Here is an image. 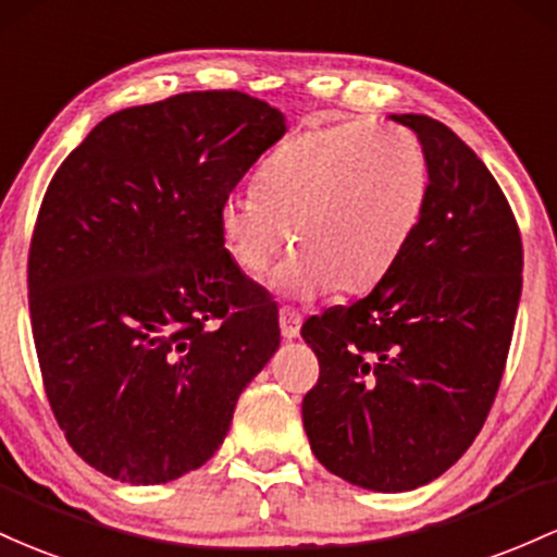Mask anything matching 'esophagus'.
<instances>
[{
	"label": "esophagus",
	"mask_w": 557,
	"mask_h": 557,
	"mask_svg": "<svg viewBox=\"0 0 557 557\" xmlns=\"http://www.w3.org/2000/svg\"><path fill=\"white\" fill-rule=\"evenodd\" d=\"M278 326H281V336H284V339H297L299 326H302V315L292 308H281L278 310Z\"/></svg>",
	"instance_id": "obj_1"
}]
</instances>
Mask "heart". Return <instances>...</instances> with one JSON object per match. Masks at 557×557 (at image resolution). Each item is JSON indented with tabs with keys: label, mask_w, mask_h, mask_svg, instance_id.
I'll use <instances>...</instances> for the list:
<instances>
[{
	"label": "heart",
	"mask_w": 557,
	"mask_h": 557,
	"mask_svg": "<svg viewBox=\"0 0 557 557\" xmlns=\"http://www.w3.org/2000/svg\"><path fill=\"white\" fill-rule=\"evenodd\" d=\"M429 197V162L408 128L349 121L286 139L260 168L258 195H231L218 231L239 271L258 276L286 242L276 284L310 297L373 289L413 239Z\"/></svg>",
	"instance_id": "1"
}]
</instances>
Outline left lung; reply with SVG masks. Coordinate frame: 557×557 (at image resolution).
Instances as JSON below:
<instances>
[{"label":"left lung","mask_w":557,"mask_h":557,"mask_svg":"<svg viewBox=\"0 0 557 557\" xmlns=\"http://www.w3.org/2000/svg\"><path fill=\"white\" fill-rule=\"evenodd\" d=\"M416 131L429 197L397 265L352 305L302 323L315 386L302 423L321 466L373 492L442 476L495 403L521 299L523 245L503 189L445 123Z\"/></svg>","instance_id":"left-lung-1"}]
</instances>
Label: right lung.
<instances>
[{"instance_id":"1","label":"right lung","mask_w":557,"mask_h":557,"mask_svg":"<svg viewBox=\"0 0 557 557\" xmlns=\"http://www.w3.org/2000/svg\"><path fill=\"white\" fill-rule=\"evenodd\" d=\"M245 91L104 117L62 160L28 249L44 392L76 455L126 484L195 471L278 349V310L231 262L218 208L284 136Z\"/></svg>"}]
</instances>
